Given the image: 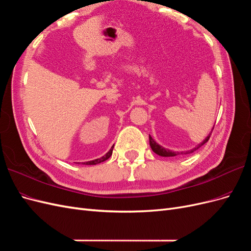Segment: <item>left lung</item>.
<instances>
[{
  "label": "left lung",
  "instance_id": "obj_1",
  "mask_svg": "<svg viewBox=\"0 0 251 251\" xmlns=\"http://www.w3.org/2000/svg\"><path fill=\"white\" fill-rule=\"evenodd\" d=\"M209 137H211V134H209L206 137V139L203 142H202L201 144H199L196 148H194V149H192L190 151H185V152H173V151H170L168 149H165V148H163L161 146H159L158 144H156L155 141L152 139L150 134H149V143H150V147H151L153 152L156 153V154H158L160 156H165L166 157V156H176V155H178V154H190V153H193L194 151H196L197 149H199L201 146H203V145L209 140Z\"/></svg>",
  "mask_w": 251,
  "mask_h": 251
}]
</instances>
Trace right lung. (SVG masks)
I'll list each match as a JSON object with an SVG mask.
<instances>
[{"instance_id":"add662e5","label":"right lung","mask_w":251,"mask_h":251,"mask_svg":"<svg viewBox=\"0 0 251 251\" xmlns=\"http://www.w3.org/2000/svg\"><path fill=\"white\" fill-rule=\"evenodd\" d=\"M112 149H114V146L111 147V149L106 153V154H105L104 156H102V157H100V158H98V159H95V160H90V161H86V163H83V165H97V164H100V163H102V161H104V160H106V159H108L110 156H111V154H112Z\"/></svg>"}]
</instances>
